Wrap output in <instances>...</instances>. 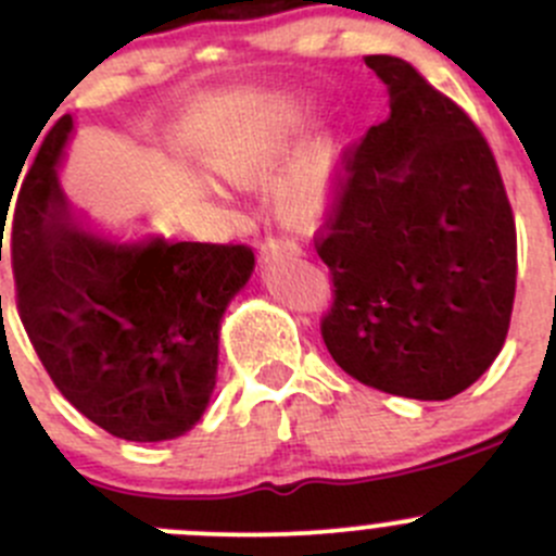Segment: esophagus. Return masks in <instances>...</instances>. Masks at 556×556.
Wrapping results in <instances>:
<instances>
[{
	"label": "esophagus",
	"instance_id": "34e87169",
	"mask_svg": "<svg viewBox=\"0 0 556 556\" xmlns=\"http://www.w3.org/2000/svg\"><path fill=\"white\" fill-rule=\"evenodd\" d=\"M296 245L291 243V240H283V238H267L265 243H262V260H278V256H291L296 254Z\"/></svg>",
	"mask_w": 556,
	"mask_h": 556
}]
</instances>
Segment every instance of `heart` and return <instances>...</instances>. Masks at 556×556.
<instances>
[{
	"instance_id": "heart-1",
	"label": "heart",
	"mask_w": 556,
	"mask_h": 556,
	"mask_svg": "<svg viewBox=\"0 0 556 556\" xmlns=\"http://www.w3.org/2000/svg\"><path fill=\"white\" fill-rule=\"evenodd\" d=\"M267 165L265 150H240L230 157L222 160V170L232 179H254ZM326 194V157L324 152L311 154L302 160L296 168H291L283 179L278 181V205L289 219L307 222L324 208Z\"/></svg>"
}]
</instances>
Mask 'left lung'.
Here are the masks:
<instances>
[{
    "mask_svg": "<svg viewBox=\"0 0 556 556\" xmlns=\"http://www.w3.org/2000/svg\"><path fill=\"white\" fill-rule=\"evenodd\" d=\"M391 114L342 152L316 236L331 358L393 396L444 402L495 362L517 291V225L466 109L396 55H366Z\"/></svg>",
    "mask_w": 556,
    "mask_h": 556,
    "instance_id": "8db88e82",
    "label": "left lung"
}]
</instances>
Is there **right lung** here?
Instances as JSON below:
<instances>
[{
  "label": "right lung",
  "mask_w": 556,
  "mask_h": 556,
  "mask_svg": "<svg viewBox=\"0 0 556 556\" xmlns=\"http://www.w3.org/2000/svg\"><path fill=\"white\" fill-rule=\"evenodd\" d=\"M68 130L64 114L15 203L10 256L23 329L90 422L125 442L176 439L214 393L222 316L254 270V251L79 222L55 174Z\"/></svg>",
  "instance_id": "1"
}]
</instances>
